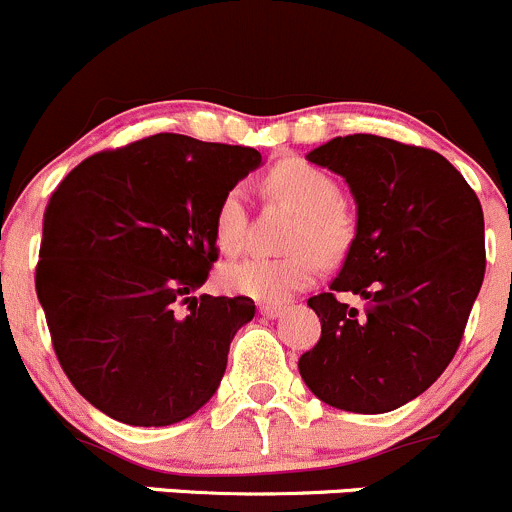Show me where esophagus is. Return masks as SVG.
Returning a JSON list of instances; mask_svg holds the SVG:
<instances>
[{
    "instance_id": "34e87169",
    "label": "esophagus",
    "mask_w": 512,
    "mask_h": 512,
    "mask_svg": "<svg viewBox=\"0 0 512 512\" xmlns=\"http://www.w3.org/2000/svg\"><path fill=\"white\" fill-rule=\"evenodd\" d=\"M283 311H286V306H283V303H258V313L266 318H278Z\"/></svg>"
}]
</instances>
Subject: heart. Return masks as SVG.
Here are the masks:
<instances>
[{
	"mask_svg": "<svg viewBox=\"0 0 512 512\" xmlns=\"http://www.w3.org/2000/svg\"><path fill=\"white\" fill-rule=\"evenodd\" d=\"M268 194L298 211L286 236V249L293 254L268 258L251 256L229 263L221 271V283L231 293L278 303L301 291L316 278L318 261H338L353 241L351 214L341 204V189L318 166L301 159H286L266 176ZM249 211L241 186H231L214 211V241L224 254L234 256L246 246Z\"/></svg>",
	"mask_w": 512,
	"mask_h": 512,
	"instance_id": "1",
	"label": "heart"
}]
</instances>
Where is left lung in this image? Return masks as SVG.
<instances>
[{
	"instance_id": "8db88e82",
	"label": "left lung",
	"mask_w": 512,
	"mask_h": 512,
	"mask_svg": "<svg viewBox=\"0 0 512 512\" xmlns=\"http://www.w3.org/2000/svg\"><path fill=\"white\" fill-rule=\"evenodd\" d=\"M308 161L346 179L358 221L331 293L308 298L321 338L298 371L328 406L388 413L433 386L458 351L485 276L483 209L463 174L423 146L336 136ZM336 292L361 295L367 311Z\"/></svg>"
}]
</instances>
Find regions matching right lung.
I'll use <instances>...</instances> for the list:
<instances>
[{"instance_id":"add662e5","label":"right lung","mask_w":512,"mask_h":512,"mask_svg":"<svg viewBox=\"0 0 512 512\" xmlns=\"http://www.w3.org/2000/svg\"><path fill=\"white\" fill-rule=\"evenodd\" d=\"M251 146L154 134L84 159L44 211L37 296L59 366L109 418L171 426L224 378L249 296H191L219 258L214 211Z\"/></svg>"}]
</instances>
